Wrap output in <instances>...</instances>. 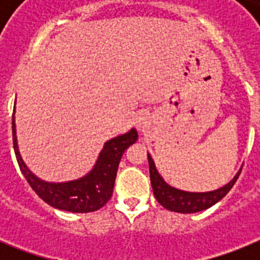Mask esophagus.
<instances>
[{"label":"esophagus","mask_w":260,"mask_h":260,"mask_svg":"<svg viewBox=\"0 0 260 260\" xmlns=\"http://www.w3.org/2000/svg\"><path fill=\"white\" fill-rule=\"evenodd\" d=\"M135 121H136V125H138L139 128H146L147 125H150V116H148V113H146V112H142V113H139L138 116H136Z\"/></svg>","instance_id":"esophagus-1"}]
</instances>
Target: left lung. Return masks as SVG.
Listing matches in <instances>:
<instances>
[{
	"label": "left lung",
	"mask_w": 260,
	"mask_h": 260,
	"mask_svg": "<svg viewBox=\"0 0 260 260\" xmlns=\"http://www.w3.org/2000/svg\"><path fill=\"white\" fill-rule=\"evenodd\" d=\"M147 156H148V166H150L151 186L154 190L156 201L167 210L178 212V213H196L217 204L232 189V186L238 181L240 171H242L239 170L238 174L220 189L204 191V193H196V191L193 193V191H185V190L177 189L169 185L156 170L154 159L151 158V155L147 154Z\"/></svg>",
	"instance_id": "left-lung-1"
}]
</instances>
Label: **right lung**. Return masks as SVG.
<instances>
[{
    "instance_id": "right-lung-1",
    "label": "right lung",
    "mask_w": 260,
    "mask_h": 260,
    "mask_svg": "<svg viewBox=\"0 0 260 260\" xmlns=\"http://www.w3.org/2000/svg\"><path fill=\"white\" fill-rule=\"evenodd\" d=\"M14 110L12 117L14 154L17 158L20 170L43 201L52 208L67 210L73 213H89L98 210L109 201L113 193L114 181L117 175L118 163L124 151L138 140V131L132 128L129 132L110 139L104 144L94 167L85 177L67 182H46L38 178L26 167L18 151Z\"/></svg>"
}]
</instances>
